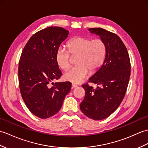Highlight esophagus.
Segmentation results:
<instances>
[{
	"mask_svg": "<svg viewBox=\"0 0 148 148\" xmlns=\"http://www.w3.org/2000/svg\"><path fill=\"white\" fill-rule=\"evenodd\" d=\"M77 86V84H74V83H73V84H72V89L76 88Z\"/></svg>",
	"mask_w": 148,
	"mask_h": 148,
	"instance_id": "obj_1",
	"label": "esophagus"
}]
</instances>
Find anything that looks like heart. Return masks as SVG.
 Wrapping results in <instances>:
<instances>
[{
	"instance_id": "1",
	"label": "heart",
	"mask_w": 148,
	"mask_h": 148,
	"mask_svg": "<svg viewBox=\"0 0 148 148\" xmlns=\"http://www.w3.org/2000/svg\"><path fill=\"white\" fill-rule=\"evenodd\" d=\"M68 50L59 47L56 51V62L62 69L66 70L70 66L71 53L77 56L76 66L71 68L64 74L65 79L73 83H79L86 77L90 71L94 73L100 68L105 60L106 45L100 38L77 36L67 43Z\"/></svg>"
}]
</instances>
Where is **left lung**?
Returning <instances> with one entry per match:
<instances>
[{"instance_id": "left-lung-1", "label": "left lung", "mask_w": 148, "mask_h": 148, "mask_svg": "<svg viewBox=\"0 0 148 148\" xmlns=\"http://www.w3.org/2000/svg\"><path fill=\"white\" fill-rule=\"evenodd\" d=\"M100 37L106 45V56L102 66L89 79L97 88L82 84L85 97L80 109L88 118L101 121L107 118L121 105L125 97L130 75L127 50L115 34L101 27L88 29Z\"/></svg>"}]
</instances>
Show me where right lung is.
<instances>
[{
  "mask_svg": "<svg viewBox=\"0 0 148 148\" xmlns=\"http://www.w3.org/2000/svg\"><path fill=\"white\" fill-rule=\"evenodd\" d=\"M69 32L51 26L39 31L30 38L20 57L18 77L19 89L26 106L33 114L47 119L60 110L71 82H58L62 73L56 55ZM53 84L50 86V82Z\"/></svg>",
  "mask_w": 148,
  "mask_h": 148,
  "instance_id": "add662e5",
  "label": "right lung"
}]
</instances>
